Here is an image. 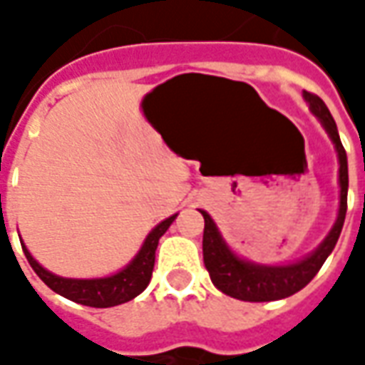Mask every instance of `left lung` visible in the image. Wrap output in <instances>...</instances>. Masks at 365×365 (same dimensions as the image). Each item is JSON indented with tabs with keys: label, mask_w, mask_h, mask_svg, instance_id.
Wrapping results in <instances>:
<instances>
[{
	"label": "left lung",
	"mask_w": 365,
	"mask_h": 365,
	"mask_svg": "<svg viewBox=\"0 0 365 365\" xmlns=\"http://www.w3.org/2000/svg\"><path fill=\"white\" fill-rule=\"evenodd\" d=\"M303 97L309 103V109L317 119L321 120L322 128L327 130L330 140L336 148L338 156V185H340V205H338L336 221L332 229L322 240L321 245L314 248L313 252L307 254L289 264H279V266H268V264H256L238 256L230 246L225 242L221 230L211 219L207 211H201L205 219V230H203V262L205 268L211 275V282L217 289L227 293L230 297L240 299V301H277L297 293L305 287L307 283L319 274L324 260L329 258L330 252L334 250L338 237L342 232L346 219V207H348V158L340 136H338L336 123L330 115L329 107L324 105L321 97L303 91Z\"/></svg>",
	"instance_id": "8db88e82"
}]
</instances>
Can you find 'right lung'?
<instances>
[{
  "label": "right lung",
  "instance_id": "right-lung-1",
  "mask_svg": "<svg viewBox=\"0 0 365 365\" xmlns=\"http://www.w3.org/2000/svg\"><path fill=\"white\" fill-rule=\"evenodd\" d=\"M178 213L168 217L162 222H158L154 229L148 232V237L144 238L140 250L136 252L133 260L127 266L119 269L117 274L105 275V277H91V279H74V277H62L43 268L38 262L31 256L25 242H21L23 252L27 256L31 268L35 269V274L43 279L52 291H56L62 297L76 301L80 305L97 307H115L120 303H127L136 295H140L146 285L150 283L152 269H154V258H156V248H158L160 237L170 229V225L175 221Z\"/></svg>",
  "mask_w": 365,
  "mask_h": 365
}]
</instances>
